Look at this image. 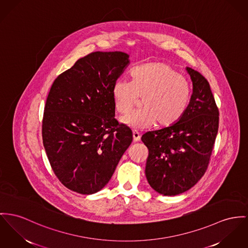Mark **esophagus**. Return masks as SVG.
I'll use <instances>...</instances> for the list:
<instances>
[{
    "label": "esophagus",
    "instance_id": "esophagus-1",
    "mask_svg": "<svg viewBox=\"0 0 248 248\" xmlns=\"http://www.w3.org/2000/svg\"><path fill=\"white\" fill-rule=\"evenodd\" d=\"M132 136H133V142H138V141H140V138H141V134H140L139 132H132Z\"/></svg>",
    "mask_w": 248,
    "mask_h": 248
}]
</instances>
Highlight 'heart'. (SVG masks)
<instances>
[{
	"label": "heart",
	"instance_id": "b5f03b06",
	"mask_svg": "<svg viewBox=\"0 0 248 248\" xmlns=\"http://www.w3.org/2000/svg\"><path fill=\"white\" fill-rule=\"evenodd\" d=\"M112 96L116 111L122 115L128 114L142 98V109L121 121L132 129L143 130L155 124L168 128L179 122L188 107L191 92L187 81L173 66L150 62L132 70V82H115Z\"/></svg>",
	"mask_w": 248,
	"mask_h": 248
}]
</instances>
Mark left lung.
Wrapping results in <instances>:
<instances>
[{"label":"left lung","instance_id":"obj_1","mask_svg":"<svg viewBox=\"0 0 248 248\" xmlns=\"http://www.w3.org/2000/svg\"><path fill=\"white\" fill-rule=\"evenodd\" d=\"M186 69L193 93L184 115L173 126L146 132L141 138L149 149L147 180L164 196L184 193L203 177L219 127V111L209 82L197 70Z\"/></svg>","mask_w":248,"mask_h":248}]
</instances>
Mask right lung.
Returning <instances> with one entry per match:
<instances>
[{
    "instance_id": "add662e5",
    "label": "right lung",
    "mask_w": 248,
    "mask_h": 248,
    "mask_svg": "<svg viewBox=\"0 0 248 248\" xmlns=\"http://www.w3.org/2000/svg\"><path fill=\"white\" fill-rule=\"evenodd\" d=\"M122 51L80 58L52 83L42 119L50 166L67 189L95 194L112 178L132 132L115 118L113 84L130 63Z\"/></svg>"
}]
</instances>
